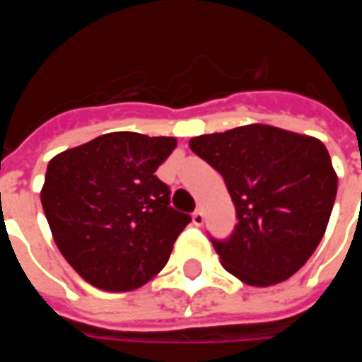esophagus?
Listing matches in <instances>:
<instances>
[{
	"instance_id": "esophagus-1",
	"label": "esophagus",
	"mask_w": 362,
	"mask_h": 362,
	"mask_svg": "<svg viewBox=\"0 0 362 362\" xmlns=\"http://www.w3.org/2000/svg\"><path fill=\"white\" fill-rule=\"evenodd\" d=\"M192 221H194V225H196V227H202L205 221L204 209H197V211H194V215H192Z\"/></svg>"
}]
</instances>
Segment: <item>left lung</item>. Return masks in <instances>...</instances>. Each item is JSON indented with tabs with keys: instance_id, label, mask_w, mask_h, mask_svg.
Listing matches in <instances>:
<instances>
[{
	"instance_id": "8db88e82",
	"label": "left lung",
	"mask_w": 362,
	"mask_h": 362,
	"mask_svg": "<svg viewBox=\"0 0 362 362\" xmlns=\"http://www.w3.org/2000/svg\"><path fill=\"white\" fill-rule=\"evenodd\" d=\"M189 149L221 173L236 207L235 233L213 240L221 266L252 287L295 275L318 248L337 194L326 145L250 124L192 137Z\"/></svg>"
}]
</instances>
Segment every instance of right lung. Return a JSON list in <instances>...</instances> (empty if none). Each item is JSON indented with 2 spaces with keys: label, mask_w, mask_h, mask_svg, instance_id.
<instances>
[{
  "label": "right lung",
  "mask_w": 362,
  "mask_h": 362,
  "mask_svg": "<svg viewBox=\"0 0 362 362\" xmlns=\"http://www.w3.org/2000/svg\"><path fill=\"white\" fill-rule=\"evenodd\" d=\"M174 149L176 137L114 132L48 163L44 215L62 256L93 287L134 291L166 266L192 221L155 176Z\"/></svg>",
  "instance_id": "right-lung-1"
}]
</instances>
